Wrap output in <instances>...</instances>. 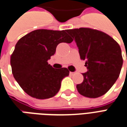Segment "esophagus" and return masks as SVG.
Returning a JSON list of instances; mask_svg holds the SVG:
<instances>
[{"instance_id":"34e87169","label":"esophagus","mask_w":127,"mask_h":127,"mask_svg":"<svg viewBox=\"0 0 127 127\" xmlns=\"http://www.w3.org/2000/svg\"><path fill=\"white\" fill-rule=\"evenodd\" d=\"M69 74H70L71 75H73L74 74H75V72H70V73H69Z\"/></svg>"}]
</instances>
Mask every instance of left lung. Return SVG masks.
I'll list each match as a JSON object with an SVG mask.
<instances>
[{
  "label": "left lung",
  "mask_w": 127,
  "mask_h": 127,
  "mask_svg": "<svg viewBox=\"0 0 127 127\" xmlns=\"http://www.w3.org/2000/svg\"><path fill=\"white\" fill-rule=\"evenodd\" d=\"M66 32L75 41L81 59L85 61L88 70L83 73V81L77 85L78 92L90 98L102 96L119 77L123 63L121 47L99 30L81 28Z\"/></svg>",
  "instance_id": "obj_1"
}]
</instances>
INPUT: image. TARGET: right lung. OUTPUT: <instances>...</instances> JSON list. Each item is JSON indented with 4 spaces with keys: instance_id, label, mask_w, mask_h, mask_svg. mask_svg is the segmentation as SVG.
<instances>
[{
    "instance_id": "obj_1",
    "label": "right lung",
    "mask_w": 127,
    "mask_h": 127,
    "mask_svg": "<svg viewBox=\"0 0 127 127\" xmlns=\"http://www.w3.org/2000/svg\"><path fill=\"white\" fill-rule=\"evenodd\" d=\"M66 30H36L19 40L11 56L14 78L26 94L36 99L54 96L61 81L69 75L66 68H54L48 63L56 46L73 41Z\"/></svg>"
}]
</instances>
